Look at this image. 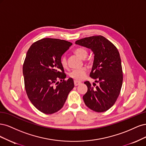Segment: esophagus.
I'll return each mask as SVG.
<instances>
[{
  "mask_svg": "<svg viewBox=\"0 0 146 146\" xmlns=\"http://www.w3.org/2000/svg\"><path fill=\"white\" fill-rule=\"evenodd\" d=\"M74 86H79L80 84H81V82H78V81H74Z\"/></svg>",
  "mask_w": 146,
  "mask_h": 146,
  "instance_id": "34e87169",
  "label": "esophagus"
}]
</instances>
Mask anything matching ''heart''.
Masks as SVG:
<instances>
[{
	"label": "heart",
	"instance_id": "obj_1",
	"mask_svg": "<svg viewBox=\"0 0 146 146\" xmlns=\"http://www.w3.org/2000/svg\"><path fill=\"white\" fill-rule=\"evenodd\" d=\"M74 53L82 59H85L88 53V51L83 47H79L74 50ZM60 64L64 68L67 67V58L65 56H62L60 58ZM87 74V68L82 67L78 69H74L68 73L70 78H72L76 81H81L86 77Z\"/></svg>",
	"mask_w": 146,
	"mask_h": 146
}]
</instances>
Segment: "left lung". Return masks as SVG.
<instances>
[{"mask_svg": "<svg viewBox=\"0 0 146 146\" xmlns=\"http://www.w3.org/2000/svg\"><path fill=\"white\" fill-rule=\"evenodd\" d=\"M90 48L95 54L90 76L99 84L92 86L89 81L83 96L86 105L96 112H104L115 104L123 85V74L119 51L116 46L102 36H93L75 42Z\"/></svg>", "mask_w": 146, "mask_h": 146, "instance_id": "left-lung-1", "label": "left lung"}]
</instances>
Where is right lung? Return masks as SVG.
Returning <instances> with one entry per match:
<instances>
[{
	"instance_id": "obj_1",
	"label": "right lung",
	"mask_w": 146,
	"mask_h": 146,
	"mask_svg": "<svg viewBox=\"0 0 146 146\" xmlns=\"http://www.w3.org/2000/svg\"><path fill=\"white\" fill-rule=\"evenodd\" d=\"M72 45L65 40L44 38L35 42L27 51L23 64L26 93L33 105L45 114L62 109L74 86L72 78L65 80L60 64L61 56Z\"/></svg>"
}]
</instances>
